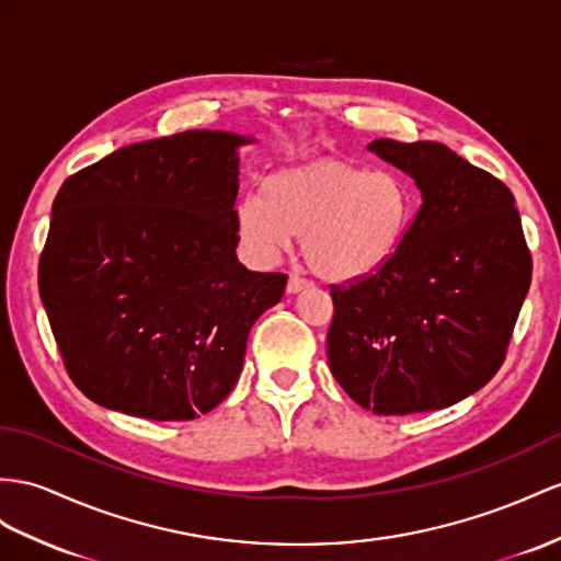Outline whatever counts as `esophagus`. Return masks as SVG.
Segmentation results:
<instances>
[{"mask_svg":"<svg viewBox=\"0 0 561 561\" xmlns=\"http://www.w3.org/2000/svg\"><path fill=\"white\" fill-rule=\"evenodd\" d=\"M306 286H308L306 279H300L298 275H291L289 282H286V294H298V291H304Z\"/></svg>","mask_w":561,"mask_h":561,"instance_id":"obj_1","label":"esophagus"}]
</instances>
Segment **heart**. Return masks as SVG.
I'll list each match as a JSON object with an SVG mask.
<instances>
[{
    "mask_svg": "<svg viewBox=\"0 0 561 561\" xmlns=\"http://www.w3.org/2000/svg\"><path fill=\"white\" fill-rule=\"evenodd\" d=\"M410 220L412 196L396 172L339 158L270 172L261 196H243L234 206L243 247L272 261L300 237L308 270L332 284L377 275L400 249Z\"/></svg>",
    "mask_w": 561,
    "mask_h": 561,
    "instance_id": "1",
    "label": "heart"
}]
</instances>
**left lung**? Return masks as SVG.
<instances>
[{
  "mask_svg": "<svg viewBox=\"0 0 561 561\" xmlns=\"http://www.w3.org/2000/svg\"><path fill=\"white\" fill-rule=\"evenodd\" d=\"M367 149L414 180L422 206L377 275L332 286L329 367L375 414L450 408L505 360L530 284L519 210L505 184L445 144Z\"/></svg>",
  "mask_w": 561,
  "mask_h": 561,
  "instance_id": "obj_1",
  "label": "left lung"
}]
</instances>
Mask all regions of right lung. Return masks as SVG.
Segmentation results:
<instances>
[{"label": "right lung", "mask_w": 561, "mask_h": 561, "mask_svg": "<svg viewBox=\"0 0 561 561\" xmlns=\"http://www.w3.org/2000/svg\"><path fill=\"white\" fill-rule=\"evenodd\" d=\"M222 130L130 144L54 198L39 296L78 389L153 422L210 412L234 389L282 272L237 261L239 147Z\"/></svg>", "instance_id": "right-lung-1"}]
</instances>
